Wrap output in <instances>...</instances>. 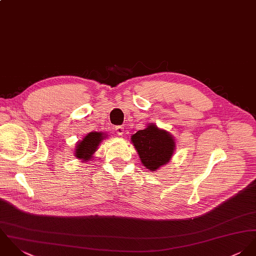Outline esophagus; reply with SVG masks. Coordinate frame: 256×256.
<instances>
[{
	"label": "esophagus",
	"mask_w": 256,
	"mask_h": 256,
	"mask_svg": "<svg viewBox=\"0 0 256 256\" xmlns=\"http://www.w3.org/2000/svg\"><path fill=\"white\" fill-rule=\"evenodd\" d=\"M124 126H118L114 128V130H116V132L118 136H122V134H124Z\"/></svg>",
	"instance_id": "esophagus-1"
}]
</instances>
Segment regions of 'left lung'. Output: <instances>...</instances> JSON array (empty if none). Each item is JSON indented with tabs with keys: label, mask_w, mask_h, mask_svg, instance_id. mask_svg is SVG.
Wrapping results in <instances>:
<instances>
[{
	"label": "left lung",
	"mask_w": 256,
	"mask_h": 256,
	"mask_svg": "<svg viewBox=\"0 0 256 256\" xmlns=\"http://www.w3.org/2000/svg\"><path fill=\"white\" fill-rule=\"evenodd\" d=\"M132 144L138 150L142 163L150 171L168 163L175 150L173 136L154 124L134 134L132 136Z\"/></svg>",
	"instance_id": "8db88e82"
}]
</instances>
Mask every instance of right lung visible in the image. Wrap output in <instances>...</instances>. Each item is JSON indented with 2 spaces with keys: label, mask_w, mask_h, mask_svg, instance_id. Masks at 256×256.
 I'll use <instances>...</instances> for the list:
<instances>
[{
  "label": "right lung",
  "mask_w": 256,
  "mask_h": 256,
  "mask_svg": "<svg viewBox=\"0 0 256 256\" xmlns=\"http://www.w3.org/2000/svg\"><path fill=\"white\" fill-rule=\"evenodd\" d=\"M104 138V136L102 132H93L88 134L81 142H77L75 156L83 162L90 160L93 157V154L98 150L99 144Z\"/></svg>",
  "instance_id": "obj_1"
}]
</instances>
